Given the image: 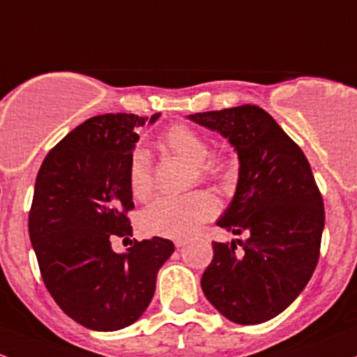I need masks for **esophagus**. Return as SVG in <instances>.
Instances as JSON below:
<instances>
[{
    "label": "esophagus",
    "instance_id": "obj_1",
    "mask_svg": "<svg viewBox=\"0 0 357 357\" xmlns=\"http://www.w3.org/2000/svg\"><path fill=\"white\" fill-rule=\"evenodd\" d=\"M174 245H176V248L185 246V245H186V239H185V238H178V239H174Z\"/></svg>",
    "mask_w": 357,
    "mask_h": 357
}]
</instances>
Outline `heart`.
Masks as SVG:
<instances>
[{
  "label": "heart",
  "instance_id": "1",
  "mask_svg": "<svg viewBox=\"0 0 357 357\" xmlns=\"http://www.w3.org/2000/svg\"><path fill=\"white\" fill-rule=\"evenodd\" d=\"M162 144L172 153L193 164L198 179L226 178L231 164L220 153H208V144L197 130L188 125L176 123L162 135ZM128 186L131 197L145 202L153 191V172L149 153L137 149L128 162ZM217 204L208 193L197 191L186 197H162L150 204L140 215V227L147 234L179 238L188 236L202 222L215 215Z\"/></svg>",
  "mask_w": 357,
  "mask_h": 357
}]
</instances>
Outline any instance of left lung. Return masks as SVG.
<instances>
[{"mask_svg": "<svg viewBox=\"0 0 357 357\" xmlns=\"http://www.w3.org/2000/svg\"><path fill=\"white\" fill-rule=\"evenodd\" d=\"M238 152L234 198L217 226L243 234L238 246L213 241L202 289L239 325L272 320L301 294L318 264L325 208L299 145L258 106L190 114Z\"/></svg>", "mask_w": 357, "mask_h": 357, "instance_id": "8db88e82", "label": "left lung"}]
</instances>
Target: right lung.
<instances>
[{
	"label": "right lung",
	"mask_w": 357,
	"mask_h": 357,
	"mask_svg": "<svg viewBox=\"0 0 357 357\" xmlns=\"http://www.w3.org/2000/svg\"><path fill=\"white\" fill-rule=\"evenodd\" d=\"M147 119L93 116L54 145L37 172L29 234L40 275L56 305L97 332L125 328L142 317L157 272L174 253L172 241L157 236L133 239L126 253L111 248L114 238L133 234L128 162Z\"/></svg>",
	"instance_id": "1"
}]
</instances>
